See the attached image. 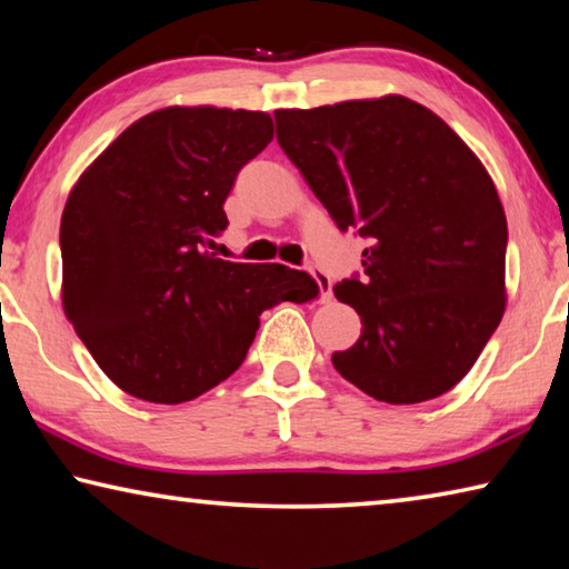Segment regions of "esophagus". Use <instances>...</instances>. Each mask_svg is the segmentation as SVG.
<instances>
[{"instance_id":"obj_1","label":"esophagus","mask_w":569,"mask_h":569,"mask_svg":"<svg viewBox=\"0 0 569 569\" xmlns=\"http://www.w3.org/2000/svg\"><path fill=\"white\" fill-rule=\"evenodd\" d=\"M311 276H313V281L319 283L321 301H331V296H333V291H331V276H326L321 268H316V266H311Z\"/></svg>"}]
</instances>
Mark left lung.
I'll return each mask as SVG.
<instances>
[{"mask_svg":"<svg viewBox=\"0 0 569 569\" xmlns=\"http://www.w3.org/2000/svg\"><path fill=\"white\" fill-rule=\"evenodd\" d=\"M278 146L341 230L369 238L363 276L333 286L361 336L331 361L387 403L437 399L505 313L507 218L479 158L401 94L276 110Z\"/></svg>","mask_w":569,"mask_h":569,"instance_id":"obj_1","label":"left lung"}]
</instances>
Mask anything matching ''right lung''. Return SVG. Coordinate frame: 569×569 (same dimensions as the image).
<instances>
[{
    "label": "right lung",
    "mask_w": 569,
    "mask_h": 569,
    "mask_svg": "<svg viewBox=\"0 0 569 569\" xmlns=\"http://www.w3.org/2000/svg\"><path fill=\"white\" fill-rule=\"evenodd\" d=\"M273 140L266 112L166 108L132 122L67 198L62 306L112 383L182 403L246 361L261 313L319 283L281 263L210 253L236 176Z\"/></svg>",
    "instance_id": "1"
}]
</instances>
